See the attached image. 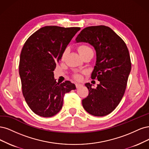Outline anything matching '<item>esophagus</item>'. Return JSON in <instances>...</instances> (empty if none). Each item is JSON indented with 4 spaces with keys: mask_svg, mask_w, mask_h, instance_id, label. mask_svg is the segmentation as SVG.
I'll list each match as a JSON object with an SVG mask.
<instances>
[{
    "mask_svg": "<svg viewBox=\"0 0 149 149\" xmlns=\"http://www.w3.org/2000/svg\"><path fill=\"white\" fill-rule=\"evenodd\" d=\"M75 86H76V88H79L80 87H81V86H82V84H75Z\"/></svg>",
    "mask_w": 149,
    "mask_h": 149,
    "instance_id": "esophagus-1",
    "label": "esophagus"
}]
</instances>
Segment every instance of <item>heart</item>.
Here are the masks:
<instances>
[{
  "mask_svg": "<svg viewBox=\"0 0 149 149\" xmlns=\"http://www.w3.org/2000/svg\"><path fill=\"white\" fill-rule=\"evenodd\" d=\"M77 50H78L79 53L80 54V55L81 56H84V55H85V54H86L88 53L89 52L92 51V49H91L89 46H87V45H80V46L77 47ZM68 49H66L64 51L63 54H62V59L64 58L66 54H67V53H68ZM75 78H76V79H79V75H76V76H75Z\"/></svg>",
  "mask_w": 149,
  "mask_h": 149,
  "instance_id": "heart-1",
  "label": "heart"
}]
</instances>
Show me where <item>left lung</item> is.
Returning a JSON list of instances; mask_svg holds the SVG:
<instances>
[{
  "label": "left lung",
  "instance_id": "1",
  "mask_svg": "<svg viewBox=\"0 0 149 149\" xmlns=\"http://www.w3.org/2000/svg\"><path fill=\"white\" fill-rule=\"evenodd\" d=\"M81 42L94 47L96 62L91 77L100 81L96 88L85 84L89 92L82 100L83 107L93 116H106L116 108L125 92L131 69L128 49L116 33L104 25L84 28L75 39V42Z\"/></svg>",
  "mask_w": 149,
  "mask_h": 149
}]
</instances>
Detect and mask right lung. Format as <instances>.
Returning <instances> with one entry per match:
<instances>
[{
  "mask_svg": "<svg viewBox=\"0 0 149 149\" xmlns=\"http://www.w3.org/2000/svg\"><path fill=\"white\" fill-rule=\"evenodd\" d=\"M80 30L46 26L33 33L23 45L19 63L22 92L28 107L40 116L49 118L59 112L64 95L76 88L70 81L57 83L53 71Z\"/></svg>",
  "mask_w": 149,
  "mask_h": 149,
  "instance_id": "obj_1",
  "label": "right lung"
}]
</instances>
